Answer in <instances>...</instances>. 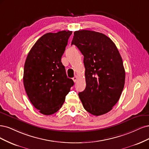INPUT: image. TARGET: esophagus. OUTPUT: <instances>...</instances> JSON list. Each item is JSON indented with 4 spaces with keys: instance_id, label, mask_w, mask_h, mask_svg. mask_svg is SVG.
<instances>
[{
    "instance_id": "1",
    "label": "esophagus",
    "mask_w": 149,
    "mask_h": 149,
    "mask_svg": "<svg viewBox=\"0 0 149 149\" xmlns=\"http://www.w3.org/2000/svg\"><path fill=\"white\" fill-rule=\"evenodd\" d=\"M77 79H78V77H77V75H75V76H74V77L72 79H73V80H74V82H76L77 80Z\"/></svg>"
}]
</instances>
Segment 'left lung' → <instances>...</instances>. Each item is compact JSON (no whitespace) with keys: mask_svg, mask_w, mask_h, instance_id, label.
I'll return each mask as SVG.
<instances>
[{"mask_svg":"<svg viewBox=\"0 0 149 149\" xmlns=\"http://www.w3.org/2000/svg\"><path fill=\"white\" fill-rule=\"evenodd\" d=\"M71 45L84 56L86 87L79 93L86 111L100 116L111 111L121 97L125 83L122 57L107 36L90 30L74 33Z\"/></svg>","mask_w":149,"mask_h":149,"instance_id":"obj_1","label":"left lung"}]
</instances>
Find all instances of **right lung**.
<instances>
[{
	"label": "right lung",
	"mask_w": 149,
	"mask_h": 149,
	"mask_svg": "<svg viewBox=\"0 0 149 149\" xmlns=\"http://www.w3.org/2000/svg\"><path fill=\"white\" fill-rule=\"evenodd\" d=\"M71 31L47 33L31 47L24 66L23 84L33 106L45 115L56 113L63 104L74 81L61 62Z\"/></svg>",
	"instance_id": "obj_1"
}]
</instances>
